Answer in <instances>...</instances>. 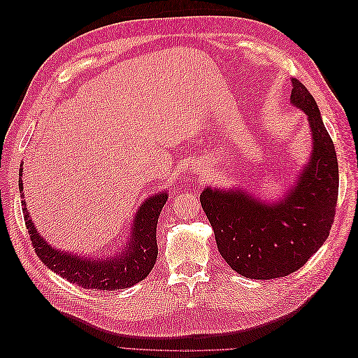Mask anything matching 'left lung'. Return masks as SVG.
I'll return each instance as SVG.
<instances>
[{"instance_id":"left-lung-1","label":"left lung","mask_w":358,"mask_h":358,"mask_svg":"<svg viewBox=\"0 0 358 358\" xmlns=\"http://www.w3.org/2000/svg\"><path fill=\"white\" fill-rule=\"evenodd\" d=\"M289 100L308 115L312 155L288 196L266 203L234 189L204 188L201 208L218 251L234 272L249 279H275L297 272L327 241L339 192V166L318 106L299 79Z\"/></svg>"}]
</instances>
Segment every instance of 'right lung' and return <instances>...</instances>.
Returning a JSON list of instances; mask_svg holds the SVG:
<instances>
[{
    "instance_id": "1",
    "label": "right lung",
    "mask_w": 358,
    "mask_h": 358,
    "mask_svg": "<svg viewBox=\"0 0 358 358\" xmlns=\"http://www.w3.org/2000/svg\"><path fill=\"white\" fill-rule=\"evenodd\" d=\"M22 166H20L19 191L24 197L22 183ZM166 192H158L157 196L148 199L140 206L134 221L129 241L122 251L116 257L104 259H91L71 252H62L57 248H52L40 233H37L29 213L27 210L25 200L22 201L24 220L27 230L31 237V243L38 258L52 272L66 278L71 284L94 291H113L133 287L143 280L150 270L154 268L158 245H157V224L158 216L167 201Z\"/></svg>"
}]
</instances>
